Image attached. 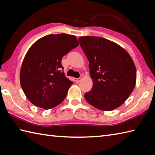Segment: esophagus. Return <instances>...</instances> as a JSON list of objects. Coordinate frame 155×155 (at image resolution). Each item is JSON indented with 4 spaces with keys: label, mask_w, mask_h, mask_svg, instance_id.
<instances>
[{
    "label": "esophagus",
    "mask_w": 155,
    "mask_h": 155,
    "mask_svg": "<svg viewBox=\"0 0 155 155\" xmlns=\"http://www.w3.org/2000/svg\"><path fill=\"white\" fill-rule=\"evenodd\" d=\"M81 80V78H75L74 79V81L76 82V83H79Z\"/></svg>",
    "instance_id": "esophagus-1"
}]
</instances>
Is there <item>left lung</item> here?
Returning <instances> with one entry per match:
<instances>
[{
	"mask_svg": "<svg viewBox=\"0 0 155 155\" xmlns=\"http://www.w3.org/2000/svg\"><path fill=\"white\" fill-rule=\"evenodd\" d=\"M89 60L93 87L85 94L86 101L103 111L121 105L135 88L136 68L127 51L101 37L79 38Z\"/></svg>",
	"mask_w": 155,
	"mask_h": 155,
	"instance_id": "obj_1",
	"label": "left lung"
}]
</instances>
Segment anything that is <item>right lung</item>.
<instances>
[{"mask_svg":"<svg viewBox=\"0 0 155 155\" xmlns=\"http://www.w3.org/2000/svg\"><path fill=\"white\" fill-rule=\"evenodd\" d=\"M78 45L74 36L58 34L44 36L30 48L23 60L20 80L32 104L49 109L64 100L73 81L65 76L61 59Z\"/></svg>","mask_w":155,"mask_h":155,"instance_id":"add662e5","label":"right lung"}]
</instances>
